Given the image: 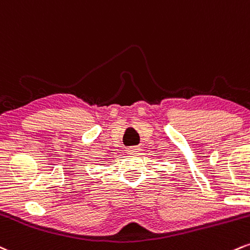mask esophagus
Instances as JSON below:
<instances>
[{
  "instance_id": "34e87169",
  "label": "esophagus",
  "mask_w": 250,
  "mask_h": 250,
  "mask_svg": "<svg viewBox=\"0 0 250 250\" xmlns=\"http://www.w3.org/2000/svg\"><path fill=\"white\" fill-rule=\"evenodd\" d=\"M126 151H127L130 154H136L137 152H139V147H137V146H134V147H128Z\"/></svg>"
}]
</instances>
